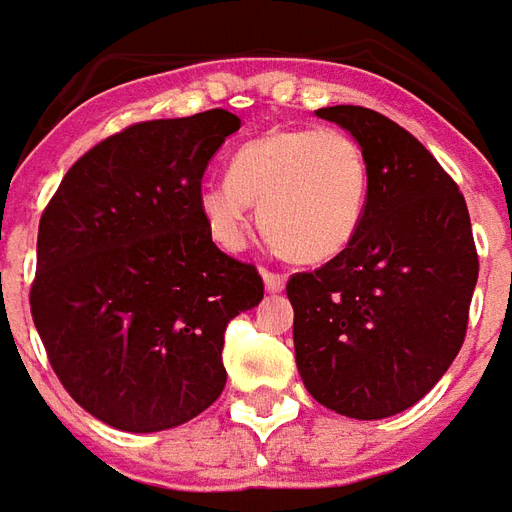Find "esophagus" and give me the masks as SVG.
<instances>
[{"mask_svg":"<svg viewBox=\"0 0 512 512\" xmlns=\"http://www.w3.org/2000/svg\"><path fill=\"white\" fill-rule=\"evenodd\" d=\"M263 282H266L268 293H282L285 290V277H279L274 271H263Z\"/></svg>","mask_w":512,"mask_h":512,"instance_id":"obj_1","label":"esophagus"}]
</instances>
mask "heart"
<instances>
[{
	"label": "heart",
	"mask_w": 512,
	"mask_h": 512,
	"mask_svg": "<svg viewBox=\"0 0 512 512\" xmlns=\"http://www.w3.org/2000/svg\"><path fill=\"white\" fill-rule=\"evenodd\" d=\"M370 197L365 147L340 128H285L244 145L227 178L205 180L197 205L208 235L227 252L244 249L249 202L282 255L318 266L354 241Z\"/></svg>",
	"instance_id": "b5f03b06"
}]
</instances>
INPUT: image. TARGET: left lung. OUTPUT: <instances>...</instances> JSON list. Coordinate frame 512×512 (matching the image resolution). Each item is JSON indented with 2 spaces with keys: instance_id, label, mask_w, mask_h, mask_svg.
Masks as SVG:
<instances>
[{
  "instance_id": "1",
  "label": "left lung",
  "mask_w": 512,
  "mask_h": 512,
  "mask_svg": "<svg viewBox=\"0 0 512 512\" xmlns=\"http://www.w3.org/2000/svg\"><path fill=\"white\" fill-rule=\"evenodd\" d=\"M365 147L370 197L356 238L288 282L299 376L351 419L400 414L436 386L469 321L477 252L466 200L406 128L365 106H326Z\"/></svg>"
}]
</instances>
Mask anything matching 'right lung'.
I'll return each mask as SVG.
<instances>
[{"instance_id":"right-lung-1","label":"right lung","mask_w":512,"mask_h":512,"mask_svg":"<svg viewBox=\"0 0 512 512\" xmlns=\"http://www.w3.org/2000/svg\"><path fill=\"white\" fill-rule=\"evenodd\" d=\"M238 128L224 109L126 128L68 169L40 216L32 321L104 425L178 428L227 384L224 329L260 304L263 279L213 244L197 191Z\"/></svg>"}]
</instances>
